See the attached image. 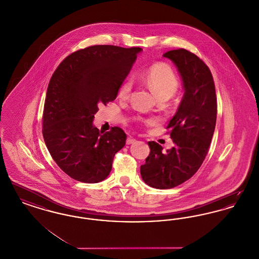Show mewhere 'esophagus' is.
I'll return each mask as SVG.
<instances>
[{"label":"esophagus","mask_w":259,"mask_h":259,"mask_svg":"<svg viewBox=\"0 0 259 259\" xmlns=\"http://www.w3.org/2000/svg\"><path fill=\"white\" fill-rule=\"evenodd\" d=\"M136 140L134 138H132V137H129L128 139H127V141H126V144L127 145H131V144H133V143H135Z\"/></svg>","instance_id":"34e87169"}]
</instances>
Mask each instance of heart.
I'll use <instances>...</instances> for the list:
<instances>
[{
  "instance_id": "heart-1",
  "label": "heart",
  "mask_w": 259,
  "mask_h": 259,
  "mask_svg": "<svg viewBox=\"0 0 259 259\" xmlns=\"http://www.w3.org/2000/svg\"><path fill=\"white\" fill-rule=\"evenodd\" d=\"M144 81L158 98H170L179 87V78L172 68L165 63L153 65L144 76ZM132 90V81L126 79L118 91L119 98H127Z\"/></svg>"
}]
</instances>
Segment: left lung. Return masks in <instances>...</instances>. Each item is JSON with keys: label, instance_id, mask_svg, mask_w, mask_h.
Segmentation results:
<instances>
[{"label": "left lung", "instance_id": "obj_1", "mask_svg": "<svg viewBox=\"0 0 259 259\" xmlns=\"http://www.w3.org/2000/svg\"><path fill=\"white\" fill-rule=\"evenodd\" d=\"M176 65L185 94L167 126L175 147L163 153L159 144L148 142L150 148L141 176L147 185L168 189L189 180L205 159L215 128L218 105L209 67L188 50H170L163 54Z\"/></svg>", "mask_w": 259, "mask_h": 259}]
</instances>
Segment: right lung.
Returning a JSON list of instances; mask_svg holds the SVG:
<instances>
[{
    "label": "right lung",
    "mask_w": 259,
    "mask_h": 259,
    "mask_svg": "<svg viewBox=\"0 0 259 259\" xmlns=\"http://www.w3.org/2000/svg\"><path fill=\"white\" fill-rule=\"evenodd\" d=\"M140 48L92 46L67 56L50 78L42 136L51 157L75 181L96 184L111 171L127 136L119 127L100 132L93 125L99 106L116 98Z\"/></svg>",
    "instance_id": "obj_1"
}]
</instances>
